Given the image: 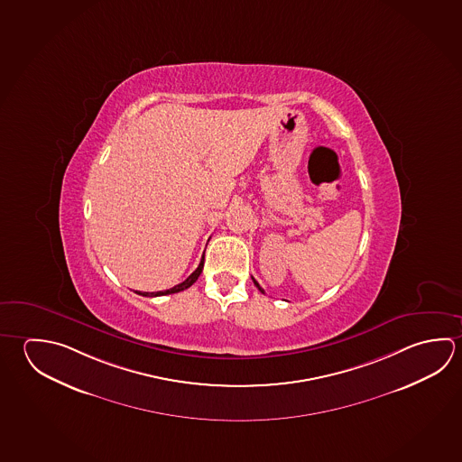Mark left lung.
Returning a JSON list of instances; mask_svg holds the SVG:
<instances>
[{
  "label": "left lung",
  "mask_w": 462,
  "mask_h": 462,
  "mask_svg": "<svg viewBox=\"0 0 462 462\" xmlns=\"http://www.w3.org/2000/svg\"><path fill=\"white\" fill-rule=\"evenodd\" d=\"M251 279H253V277H251ZM253 282H254V285H256V287H258L259 291H263V293H264V291H263V289H261V287H259V283L256 282V281H254V279H253Z\"/></svg>",
  "instance_id": "obj_1"
}]
</instances>
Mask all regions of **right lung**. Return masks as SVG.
<instances>
[{
  "instance_id": "1",
  "label": "right lung",
  "mask_w": 462,
  "mask_h": 462,
  "mask_svg": "<svg viewBox=\"0 0 462 462\" xmlns=\"http://www.w3.org/2000/svg\"><path fill=\"white\" fill-rule=\"evenodd\" d=\"M204 267V256L201 259V263H199V266L196 267L195 273L193 274L188 275L187 279L183 281V282L179 283V285H175V287H171L169 291H138L139 295H143V297H161V295H171V293H177V291H187L188 287H191L193 283L198 281V277L201 275L203 273Z\"/></svg>"
}]
</instances>
